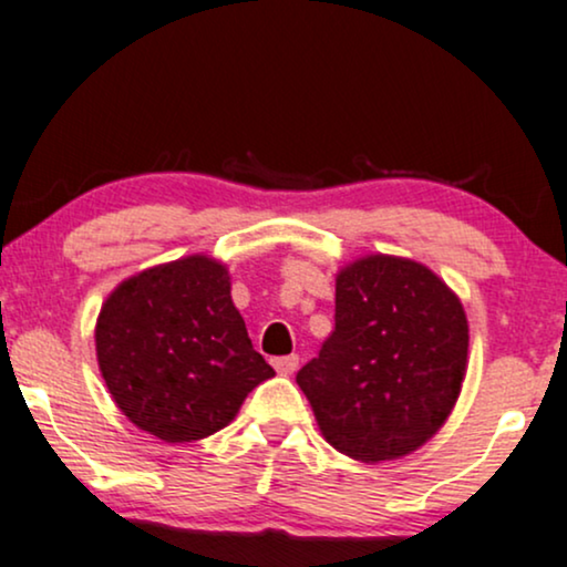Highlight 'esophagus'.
<instances>
[{
    "mask_svg": "<svg viewBox=\"0 0 567 567\" xmlns=\"http://www.w3.org/2000/svg\"><path fill=\"white\" fill-rule=\"evenodd\" d=\"M297 365H299V355H284V358H272V369H276L278 374H284V377L295 374V371H297Z\"/></svg>",
    "mask_w": 567,
    "mask_h": 567,
    "instance_id": "obj_1",
    "label": "esophagus"
}]
</instances>
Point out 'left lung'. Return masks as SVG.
I'll list each match as a JSON object with an SVG mask.
<instances>
[{
	"instance_id": "1",
	"label": "left lung",
	"mask_w": 567,
	"mask_h": 567,
	"mask_svg": "<svg viewBox=\"0 0 567 567\" xmlns=\"http://www.w3.org/2000/svg\"><path fill=\"white\" fill-rule=\"evenodd\" d=\"M334 331L297 384L339 454L388 462L427 443L467 371L462 302L435 272L374 255L337 276Z\"/></svg>"
}]
</instances>
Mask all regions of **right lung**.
<instances>
[{"mask_svg":"<svg viewBox=\"0 0 567 567\" xmlns=\"http://www.w3.org/2000/svg\"><path fill=\"white\" fill-rule=\"evenodd\" d=\"M95 344L124 416L166 443L223 430L244 398L276 374L251 348L225 265L204 255L118 286L100 310Z\"/></svg>","mask_w":567,"mask_h":567,"instance_id":"right-lung-1","label":"right lung"}]
</instances>
